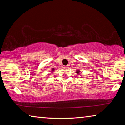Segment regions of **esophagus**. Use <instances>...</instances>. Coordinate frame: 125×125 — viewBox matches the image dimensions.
Masks as SVG:
<instances>
[{
	"label": "esophagus",
	"instance_id": "obj_1",
	"mask_svg": "<svg viewBox=\"0 0 125 125\" xmlns=\"http://www.w3.org/2000/svg\"><path fill=\"white\" fill-rule=\"evenodd\" d=\"M63 68H68V66H64Z\"/></svg>",
	"mask_w": 125,
	"mask_h": 125
}]
</instances>
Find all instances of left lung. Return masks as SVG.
I'll return each mask as SVG.
<instances>
[{
    "label": "left lung",
    "instance_id": "obj_1",
    "mask_svg": "<svg viewBox=\"0 0 125 125\" xmlns=\"http://www.w3.org/2000/svg\"><path fill=\"white\" fill-rule=\"evenodd\" d=\"M79 72H80L79 70H77V72H76V73H77V74H79Z\"/></svg>",
    "mask_w": 125,
    "mask_h": 125
}]
</instances>
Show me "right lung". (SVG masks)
I'll list each match as a JSON object with an SVG mask.
<instances>
[{"label": "right lung", "mask_w": 125, "mask_h": 125, "mask_svg": "<svg viewBox=\"0 0 125 125\" xmlns=\"http://www.w3.org/2000/svg\"><path fill=\"white\" fill-rule=\"evenodd\" d=\"M54 68H52V72H53V71H54Z\"/></svg>", "instance_id": "right-lung-1"}]
</instances>
